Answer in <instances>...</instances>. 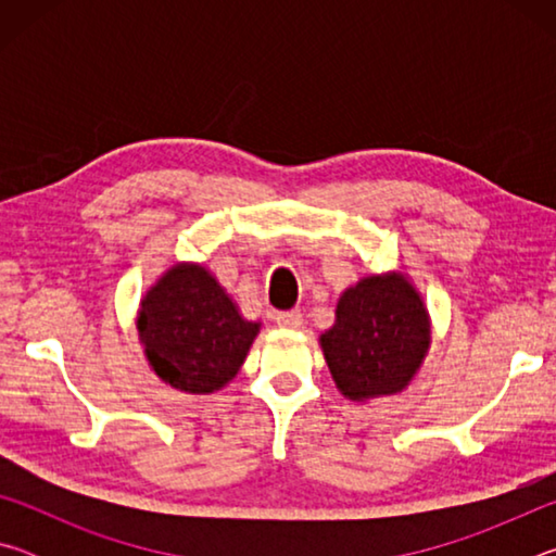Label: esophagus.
<instances>
[{"mask_svg":"<svg viewBox=\"0 0 556 556\" xmlns=\"http://www.w3.org/2000/svg\"><path fill=\"white\" fill-rule=\"evenodd\" d=\"M277 324L281 328H291V331H294V328L304 326V314H301V312H279Z\"/></svg>","mask_w":556,"mask_h":556,"instance_id":"esophagus-1","label":"esophagus"}]
</instances>
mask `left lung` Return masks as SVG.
Returning a JSON list of instances; mask_svg holds the SVG:
<instances>
[{
  "instance_id": "obj_1",
  "label": "left lung",
  "mask_w": 556,
  "mask_h": 556,
  "mask_svg": "<svg viewBox=\"0 0 556 556\" xmlns=\"http://www.w3.org/2000/svg\"><path fill=\"white\" fill-rule=\"evenodd\" d=\"M318 343L345 400L394 397L409 388L425 363L431 316L404 271L368 275L338 296L336 321Z\"/></svg>"
}]
</instances>
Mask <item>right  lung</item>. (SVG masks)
Returning <instances> with one entry per match:
<instances>
[{
  "label": "right lung",
  "mask_w": 556,
  "mask_h": 556,
  "mask_svg": "<svg viewBox=\"0 0 556 556\" xmlns=\"http://www.w3.org/2000/svg\"><path fill=\"white\" fill-rule=\"evenodd\" d=\"M135 324L149 370L186 394L232 382L262 328L201 262H174L139 301Z\"/></svg>",
  "instance_id": "obj_1"
}]
</instances>
